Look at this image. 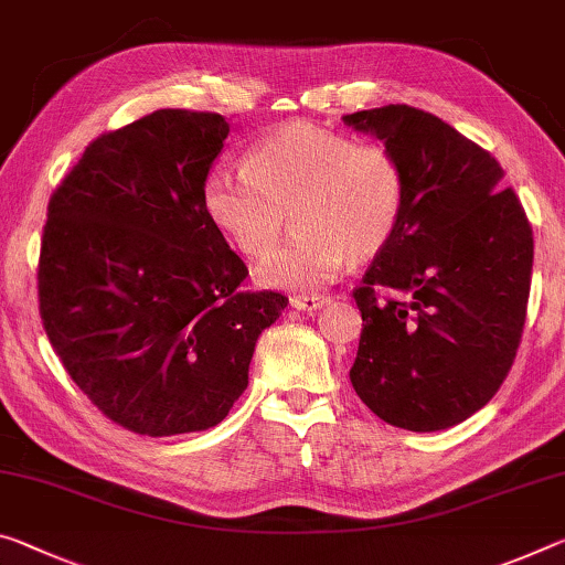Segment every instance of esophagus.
I'll use <instances>...</instances> for the list:
<instances>
[{"mask_svg": "<svg viewBox=\"0 0 565 565\" xmlns=\"http://www.w3.org/2000/svg\"><path fill=\"white\" fill-rule=\"evenodd\" d=\"M327 303V297H321V294H299V297L291 299V307L299 309V311H317Z\"/></svg>", "mask_w": 565, "mask_h": 565, "instance_id": "34e87169", "label": "esophagus"}]
</instances>
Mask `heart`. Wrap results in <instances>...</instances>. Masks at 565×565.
<instances>
[{
  "mask_svg": "<svg viewBox=\"0 0 565 565\" xmlns=\"http://www.w3.org/2000/svg\"><path fill=\"white\" fill-rule=\"evenodd\" d=\"M203 211L244 256H262L294 221V234L256 268L258 284L315 291L395 238L407 201L399 158L382 142H356L315 122H289L256 142L244 170L216 168Z\"/></svg>",
  "mask_w": 565,
  "mask_h": 565,
  "instance_id": "1",
  "label": "heart"
}]
</instances>
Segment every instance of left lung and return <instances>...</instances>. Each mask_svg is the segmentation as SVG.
Masks as SVG:
<instances>
[{"instance_id":"1","label":"left lung","mask_w":565,"mask_h":565,"mask_svg":"<svg viewBox=\"0 0 565 565\" xmlns=\"http://www.w3.org/2000/svg\"><path fill=\"white\" fill-rule=\"evenodd\" d=\"M399 158V228L354 301L362 337L349 380L384 423L435 433L486 407L521 344L533 231L503 168L452 125L409 105L344 115Z\"/></svg>"}]
</instances>
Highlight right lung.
I'll use <instances>...</instances> for the list:
<instances>
[{
	"mask_svg": "<svg viewBox=\"0 0 565 565\" xmlns=\"http://www.w3.org/2000/svg\"><path fill=\"white\" fill-rule=\"evenodd\" d=\"M218 113L156 110L85 148L47 205L40 315L87 399L148 437L216 427L289 299L238 291L246 264L203 211Z\"/></svg>",
	"mask_w": 565,
	"mask_h": 565,
	"instance_id": "add662e5",
	"label": "right lung"
}]
</instances>
